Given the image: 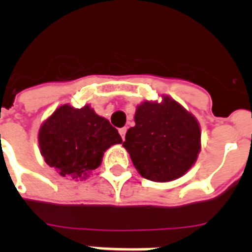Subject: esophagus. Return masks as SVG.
Returning <instances> with one entry per match:
<instances>
[{
  "instance_id": "obj_1",
  "label": "esophagus",
  "mask_w": 252,
  "mask_h": 252,
  "mask_svg": "<svg viewBox=\"0 0 252 252\" xmlns=\"http://www.w3.org/2000/svg\"><path fill=\"white\" fill-rule=\"evenodd\" d=\"M126 131H127V128H126V127H122V128H120V130H119L120 135H121V137H122V140H125V135H126Z\"/></svg>"
}]
</instances>
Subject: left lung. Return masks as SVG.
Returning <instances> with one entry per match:
<instances>
[{"mask_svg":"<svg viewBox=\"0 0 252 252\" xmlns=\"http://www.w3.org/2000/svg\"><path fill=\"white\" fill-rule=\"evenodd\" d=\"M125 139L122 146L141 177L160 183L183 177L201 151L197 119L169 95L139 104Z\"/></svg>","mask_w":252,"mask_h":252,"instance_id":"obj_1","label":"left lung"}]
</instances>
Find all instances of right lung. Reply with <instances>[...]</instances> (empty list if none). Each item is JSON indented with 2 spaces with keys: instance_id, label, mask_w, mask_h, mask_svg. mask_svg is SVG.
Instances as JSON below:
<instances>
[{
  "instance_id": "1",
  "label": "right lung",
  "mask_w": 252,
  "mask_h": 252,
  "mask_svg": "<svg viewBox=\"0 0 252 252\" xmlns=\"http://www.w3.org/2000/svg\"><path fill=\"white\" fill-rule=\"evenodd\" d=\"M37 139L46 164L75 180L86 179L101 165L104 151L122 142L119 131L90 104L58 107L40 126Z\"/></svg>"
}]
</instances>
